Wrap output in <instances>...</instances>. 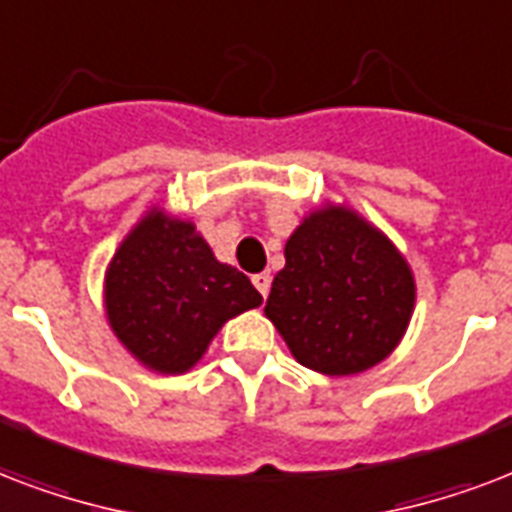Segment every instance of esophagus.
I'll return each mask as SVG.
<instances>
[{
  "mask_svg": "<svg viewBox=\"0 0 512 512\" xmlns=\"http://www.w3.org/2000/svg\"><path fill=\"white\" fill-rule=\"evenodd\" d=\"M269 283H272V277H269V272L253 275V285H256V291H259L261 296H267V293H269Z\"/></svg>",
  "mask_w": 512,
  "mask_h": 512,
  "instance_id": "1",
  "label": "esophagus"
}]
</instances>
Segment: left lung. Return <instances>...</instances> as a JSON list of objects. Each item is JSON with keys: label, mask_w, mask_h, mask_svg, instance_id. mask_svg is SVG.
Returning a JSON list of instances; mask_svg holds the SVG:
<instances>
[{"label": "left lung", "mask_w": 512, "mask_h": 512, "mask_svg": "<svg viewBox=\"0 0 512 512\" xmlns=\"http://www.w3.org/2000/svg\"><path fill=\"white\" fill-rule=\"evenodd\" d=\"M414 310V277L395 245L347 208L304 219L285 243L267 318L301 366L347 376L395 350Z\"/></svg>", "instance_id": "obj_1"}]
</instances>
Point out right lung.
Listing matches in <instances>:
<instances>
[{
  "instance_id": "add662e5",
  "label": "right lung",
  "mask_w": 512,
  "mask_h": 512,
  "mask_svg": "<svg viewBox=\"0 0 512 512\" xmlns=\"http://www.w3.org/2000/svg\"><path fill=\"white\" fill-rule=\"evenodd\" d=\"M259 304L251 280L216 261L192 224L160 213L130 232L106 275L114 334L162 374L192 368L229 318Z\"/></svg>"
}]
</instances>
